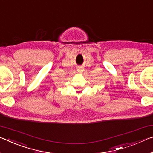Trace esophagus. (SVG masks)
Instances as JSON below:
<instances>
[{
	"label": "esophagus",
	"mask_w": 153,
	"mask_h": 153,
	"mask_svg": "<svg viewBox=\"0 0 153 153\" xmlns=\"http://www.w3.org/2000/svg\"><path fill=\"white\" fill-rule=\"evenodd\" d=\"M84 71V69L83 67H79L78 68H77V71H78L79 73H82Z\"/></svg>",
	"instance_id": "1"
}]
</instances>
